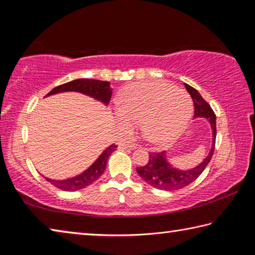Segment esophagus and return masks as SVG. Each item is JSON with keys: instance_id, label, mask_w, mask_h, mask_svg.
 <instances>
[{"instance_id": "34e87169", "label": "esophagus", "mask_w": 255, "mask_h": 255, "mask_svg": "<svg viewBox=\"0 0 255 255\" xmlns=\"http://www.w3.org/2000/svg\"><path fill=\"white\" fill-rule=\"evenodd\" d=\"M120 147L128 148V149H135V148H137V144L135 143V141L128 140V141H124V143L120 144Z\"/></svg>"}]
</instances>
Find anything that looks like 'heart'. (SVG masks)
<instances>
[{"label": "heart", "mask_w": 255, "mask_h": 255, "mask_svg": "<svg viewBox=\"0 0 255 255\" xmlns=\"http://www.w3.org/2000/svg\"><path fill=\"white\" fill-rule=\"evenodd\" d=\"M119 124L125 130L141 123L148 140L164 144L173 139L192 115L193 103L183 89L165 82L128 85L118 98Z\"/></svg>", "instance_id": "obj_1"}]
</instances>
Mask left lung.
<instances>
[{"label":"left lung","instance_id":"1","mask_svg":"<svg viewBox=\"0 0 255 255\" xmlns=\"http://www.w3.org/2000/svg\"><path fill=\"white\" fill-rule=\"evenodd\" d=\"M185 89L192 98L193 106H195V116L193 117H204L208 119L210 123L211 129H213V146H211L210 152L204 159V162L192 170L180 171L178 169L172 167L166 162L165 152H153L149 154V159L146 165L136 167L137 173L144 181H146L152 187L165 190V191H175V190L182 189L187 187L190 183L198 179L206 166L208 165L211 157H213L215 143H216V116L215 112L211 109L209 103L202 98L199 92L192 86L184 83Z\"/></svg>","mask_w":255,"mask_h":255}]
</instances>
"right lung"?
Masks as SVG:
<instances>
[{
    "mask_svg": "<svg viewBox=\"0 0 255 255\" xmlns=\"http://www.w3.org/2000/svg\"><path fill=\"white\" fill-rule=\"evenodd\" d=\"M67 91H75L84 93L86 96H90L97 100L108 105L111 99V88L110 83L107 81H99V80H91V79H79L71 82H67L65 84L58 85L54 88L51 91L47 94V97L51 94H56L59 92H67ZM118 146L116 144L110 145L109 147L103 150V153L99 156V158L94 162L88 170L84 171L83 173L74 176V178L67 180H51L45 178L48 182H50L56 188L64 191H76L81 190L88 185L92 184L94 181H97L102 175L106 170L108 158L112 152H115Z\"/></svg>",
    "mask_w": 255,
    "mask_h": 255,
    "instance_id": "right-lung-1",
    "label": "right lung"
}]
</instances>
